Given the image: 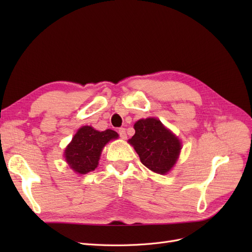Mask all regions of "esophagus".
<instances>
[{"label":"esophagus","mask_w":252,"mask_h":252,"mask_svg":"<svg viewBox=\"0 0 252 252\" xmlns=\"http://www.w3.org/2000/svg\"><path fill=\"white\" fill-rule=\"evenodd\" d=\"M119 134L122 139H126L127 138V133H126V129L124 127H121L119 128Z\"/></svg>","instance_id":"obj_1"}]
</instances>
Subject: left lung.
<instances>
[{
  "label": "left lung",
  "instance_id": "obj_1",
  "mask_svg": "<svg viewBox=\"0 0 252 252\" xmlns=\"http://www.w3.org/2000/svg\"><path fill=\"white\" fill-rule=\"evenodd\" d=\"M134 130L129 143L138 152L143 165L159 174L168 172L177 162L182 147L177 136L154 118L139 120Z\"/></svg>",
  "mask_w": 252,
  "mask_h": 252
}]
</instances>
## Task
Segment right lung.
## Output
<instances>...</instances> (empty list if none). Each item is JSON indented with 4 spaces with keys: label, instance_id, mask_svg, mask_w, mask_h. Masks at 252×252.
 Returning <instances> with one entry per match:
<instances>
[{
    "label": "right lung",
    "instance_id": "1",
    "mask_svg": "<svg viewBox=\"0 0 252 252\" xmlns=\"http://www.w3.org/2000/svg\"><path fill=\"white\" fill-rule=\"evenodd\" d=\"M118 136V133L111 129L97 131L90 126H84L79 129L65 150L66 162L78 173L85 174L93 171L96 168L106 143Z\"/></svg>",
    "mask_w": 252,
    "mask_h": 252
}]
</instances>
